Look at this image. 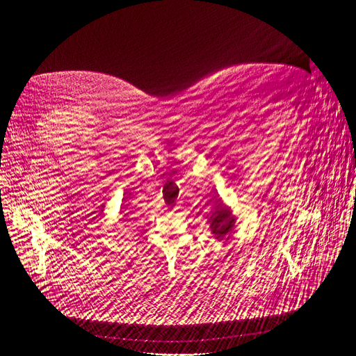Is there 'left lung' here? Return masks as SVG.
Segmentation results:
<instances>
[{
	"label": "left lung",
	"mask_w": 356,
	"mask_h": 356,
	"mask_svg": "<svg viewBox=\"0 0 356 356\" xmlns=\"http://www.w3.org/2000/svg\"><path fill=\"white\" fill-rule=\"evenodd\" d=\"M207 218H208V223L211 228V234L218 241L227 239V236L229 238V235L236 228L235 227L236 218L232 213V209L228 207V204L223 203L222 199H219L216 202L213 209L209 212V215Z\"/></svg>",
	"instance_id": "left-lung-1"
}]
</instances>
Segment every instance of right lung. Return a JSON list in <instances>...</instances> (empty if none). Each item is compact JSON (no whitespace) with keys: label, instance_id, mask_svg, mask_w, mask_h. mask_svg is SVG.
I'll return each instance as SVG.
<instances>
[{"label":"right lung","instance_id":"right-lung-1","mask_svg":"<svg viewBox=\"0 0 356 356\" xmlns=\"http://www.w3.org/2000/svg\"><path fill=\"white\" fill-rule=\"evenodd\" d=\"M122 209H124V211H122V213H124V215H122V218H121V219H122V222H125V223H128V222H129V220H131V218H129V215H131V212H129V211H128V209H127V208H122Z\"/></svg>","mask_w":356,"mask_h":356}]
</instances>
